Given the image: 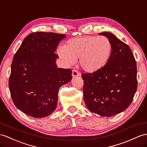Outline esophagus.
Returning <instances> with one entry per match:
<instances>
[{"mask_svg":"<svg viewBox=\"0 0 147 147\" xmlns=\"http://www.w3.org/2000/svg\"><path fill=\"white\" fill-rule=\"evenodd\" d=\"M78 76H79V72H78V71L76 69H74L72 70V76L74 77H76Z\"/></svg>","mask_w":147,"mask_h":147,"instance_id":"1","label":"esophagus"}]
</instances>
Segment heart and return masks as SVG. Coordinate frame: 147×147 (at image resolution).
<instances>
[{
	"label": "heart",
	"instance_id": "heart-1",
	"mask_svg": "<svg viewBox=\"0 0 147 147\" xmlns=\"http://www.w3.org/2000/svg\"><path fill=\"white\" fill-rule=\"evenodd\" d=\"M112 52V44L104 36H85L70 39L59 50V53L69 64L80 59L85 71L94 73L99 71L108 62Z\"/></svg>",
	"mask_w": 147,
	"mask_h": 147
}]
</instances>
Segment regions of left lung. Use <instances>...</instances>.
I'll return each mask as SVG.
<instances>
[{"label": "left lung", "instance_id": "1", "mask_svg": "<svg viewBox=\"0 0 147 147\" xmlns=\"http://www.w3.org/2000/svg\"><path fill=\"white\" fill-rule=\"evenodd\" d=\"M112 44L108 62L94 73L82 74L84 97L87 108L102 117L126 110L137 89V63L131 50L110 32H102Z\"/></svg>", "mask_w": 147, "mask_h": 147}]
</instances>
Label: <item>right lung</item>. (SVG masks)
<instances>
[{
    "mask_svg": "<svg viewBox=\"0 0 147 147\" xmlns=\"http://www.w3.org/2000/svg\"><path fill=\"white\" fill-rule=\"evenodd\" d=\"M65 34L36 32L24 38L13 56L9 80L14 104L34 118L49 116L58 101L59 88L71 79L70 69L57 68L54 52Z\"/></svg>",
    "mask_w": 147,
    "mask_h": 147,
    "instance_id": "add662e5",
    "label": "right lung"
}]
</instances>
